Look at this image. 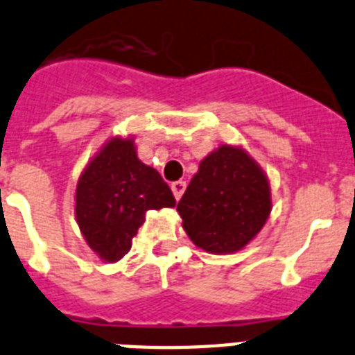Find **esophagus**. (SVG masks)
I'll return each mask as SVG.
<instances>
[{
  "instance_id": "esophagus-1",
  "label": "esophagus",
  "mask_w": 355,
  "mask_h": 355,
  "mask_svg": "<svg viewBox=\"0 0 355 355\" xmlns=\"http://www.w3.org/2000/svg\"><path fill=\"white\" fill-rule=\"evenodd\" d=\"M171 189H172V193H174V198L181 199L184 189H187V183H184V181H174V183L171 184Z\"/></svg>"
}]
</instances>
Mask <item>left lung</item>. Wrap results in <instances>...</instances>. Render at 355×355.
I'll return each instance as SVG.
<instances>
[{
    "label": "left lung",
    "instance_id": "1",
    "mask_svg": "<svg viewBox=\"0 0 355 355\" xmlns=\"http://www.w3.org/2000/svg\"><path fill=\"white\" fill-rule=\"evenodd\" d=\"M271 208L268 174L246 148L228 144L201 159L178 202L190 241L214 255L244 250L264 228Z\"/></svg>",
    "mask_w": 355,
    "mask_h": 355
}]
</instances>
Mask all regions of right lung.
<instances>
[{
    "instance_id": "right-lung-1",
    "label": "right lung",
    "mask_w": 355,
    "mask_h": 355,
    "mask_svg": "<svg viewBox=\"0 0 355 355\" xmlns=\"http://www.w3.org/2000/svg\"><path fill=\"white\" fill-rule=\"evenodd\" d=\"M174 207L159 172L138 157L135 136H111L84 166L75 189L80 233L107 264L129 253L148 210Z\"/></svg>"
}]
</instances>
